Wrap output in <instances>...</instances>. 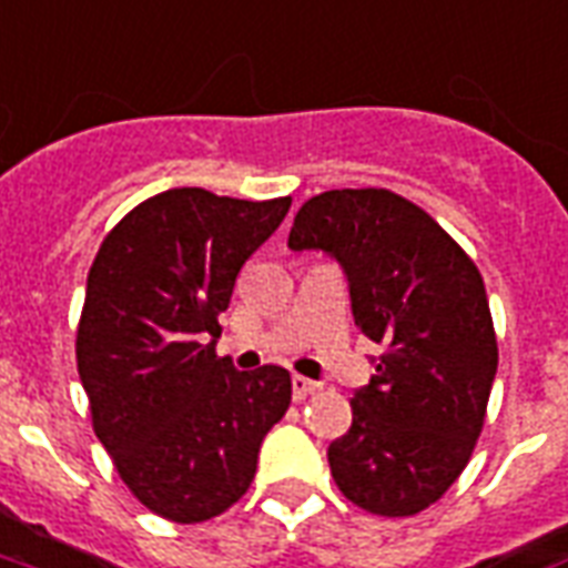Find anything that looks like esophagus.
Returning a JSON list of instances; mask_svg holds the SVG:
<instances>
[{
	"instance_id": "1",
	"label": "esophagus",
	"mask_w": 568,
	"mask_h": 568,
	"mask_svg": "<svg viewBox=\"0 0 568 568\" xmlns=\"http://www.w3.org/2000/svg\"><path fill=\"white\" fill-rule=\"evenodd\" d=\"M318 388V382L306 379V376H292V394H295V400H306L313 390Z\"/></svg>"
}]
</instances>
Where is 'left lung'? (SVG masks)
Instances as JSON below:
<instances>
[{
    "label": "left lung",
    "instance_id": "8db88e82",
    "mask_svg": "<svg viewBox=\"0 0 568 568\" xmlns=\"http://www.w3.org/2000/svg\"><path fill=\"white\" fill-rule=\"evenodd\" d=\"M292 252L343 267L355 325L385 346L352 397V427L327 445L343 497L406 518L464 473L497 376L485 283L469 255L388 189H334L297 210Z\"/></svg>",
    "mask_w": 568,
    "mask_h": 568
}]
</instances>
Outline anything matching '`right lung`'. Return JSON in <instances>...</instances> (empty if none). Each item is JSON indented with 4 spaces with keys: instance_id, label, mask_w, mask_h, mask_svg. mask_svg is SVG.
<instances>
[{
    "instance_id": "1",
    "label": "right lung",
    "mask_w": 568,
    "mask_h": 568,
    "mask_svg": "<svg viewBox=\"0 0 568 568\" xmlns=\"http://www.w3.org/2000/svg\"><path fill=\"white\" fill-rule=\"evenodd\" d=\"M288 207L168 189L123 216L90 267L78 373L92 427L129 490L168 520L234 506L292 403L288 369L216 358L234 280Z\"/></svg>"
}]
</instances>
